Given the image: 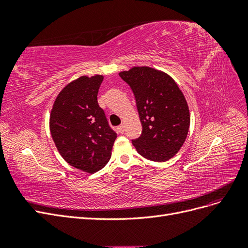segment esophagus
Returning a JSON list of instances; mask_svg holds the SVG:
<instances>
[{"label": "esophagus", "mask_w": 248, "mask_h": 248, "mask_svg": "<svg viewBox=\"0 0 248 248\" xmlns=\"http://www.w3.org/2000/svg\"><path fill=\"white\" fill-rule=\"evenodd\" d=\"M118 131H119L120 133H124V131H125V126H124L123 124L118 126Z\"/></svg>", "instance_id": "34e87169"}]
</instances>
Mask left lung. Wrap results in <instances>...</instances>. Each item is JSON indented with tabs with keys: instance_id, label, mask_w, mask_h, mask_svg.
<instances>
[{
	"instance_id": "left-lung-1",
	"label": "left lung",
	"mask_w": 248,
	"mask_h": 248,
	"mask_svg": "<svg viewBox=\"0 0 248 248\" xmlns=\"http://www.w3.org/2000/svg\"><path fill=\"white\" fill-rule=\"evenodd\" d=\"M136 97L141 136L132 145L144 158L164 162L181 149L190 125L189 108L168 73L148 66L119 72Z\"/></svg>"
}]
</instances>
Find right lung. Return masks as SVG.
<instances>
[{
	"mask_svg": "<svg viewBox=\"0 0 248 248\" xmlns=\"http://www.w3.org/2000/svg\"><path fill=\"white\" fill-rule=\"evenodd\" d=\"M103 76H81L68 82L57 96L49 115L52 140L63 159L89 174L110 159L117 134L108 124L97 94Z\"/></svg>",
	"mask_w": 248,
	"mask_h": 248,
	"instance_id": "1",
	"label": "right lung"
}]
</instances>
